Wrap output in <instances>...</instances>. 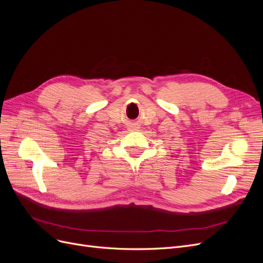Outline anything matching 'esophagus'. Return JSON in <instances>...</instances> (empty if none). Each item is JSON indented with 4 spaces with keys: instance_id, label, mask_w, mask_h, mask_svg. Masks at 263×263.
<instances>
[{
    "instance_id": "esophagus-1",
    "label": "esophagus",
    "mask_w": 263,
    "mask_h": 263,
    "mask_svg": "<svg viewBox=\"0 0 263 263\" xmlns=\"http://www.w3.org/2000/svg\"><path fill=\"white\" fill-rule=\"evenodd\" d=\"M137 129H139V126L137 125V124H129L128 125V130H132V132H134V130H137Z\"/></svg>"
}]
</instances>
